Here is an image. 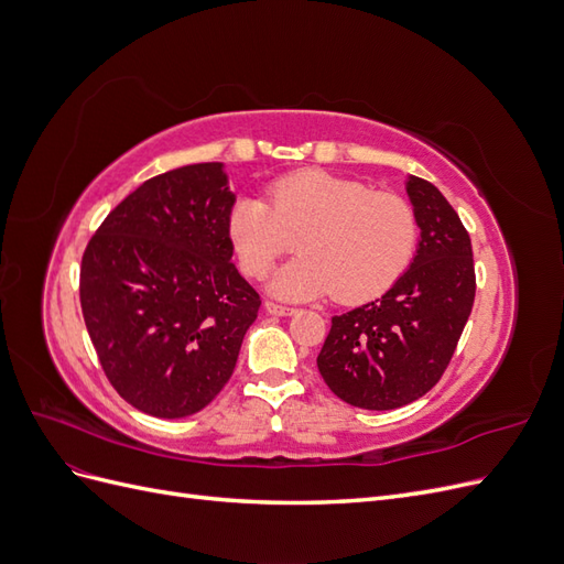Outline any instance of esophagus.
<instances>
[{
    "label": "esophagus",
    "instance_id": "esophagus-1",
    "mask_svg": "<svg viewBox=\"0 0 564 564\" xmlns=\"http://www.w3.org/2000/svg\"><path fill=\"white\" fill-rule=\"evenodd\" d=\"M265 311L270 315H280V317H286V315H294L296 308H289V305H280L275 301H265Z\"/></svg>",
    "mask_w": 564,
    "mask_h": 564
}]
</instances>
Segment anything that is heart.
<instances>
[{
	"label": "heart",
	"mask_w": 564,
	"mask_h": 564,
	"mask_svg": "<svg viewBox=\"0 0 564 564\" xmlns=\"http://www.w3.org/2000/svg\"><path fill=\"white\" fill-rule=\"evenodd\" d=\"M226 228L249 278H263L299 240L303 256L270 282L272 294L292 301L377 299L402 278L419 242L416 212L404 197L319 169L272 181L268 202L240 197Z\"/></svg>",
	"instance_id": "b5f03b06"
}]
</instances>
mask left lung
<instances>
[{
    "mask_svg": "<svg viewBox=\"0 0 564 564\" xmlns=\"http://www.w3.org/2000/svg\"><path fill=\"white\" fill-rule=\"evenodd\" d=\"M421 240L388 292L334 315L317 355L324 383L344 402L386 412L423 398L445 373L475 301L468 230L437 187L409 176Z\"/></svg>",
    "mask_w": 564,
    "mask_h": 564,
    "instance_id": "left-lung-1",
    "label": "left lung"
}]
</instances>
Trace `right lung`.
<instances>
[{"label": "right lung", "mask_w": 564, "mask_h": 564, "mask_svg": "<svg viewBox=\"0 0 564 564\" xmlns=\"http://www.w3.org/2000/svg\"><path fill=\"white\" fill-rule=\"evenodd\" d=\"M232 204L224 164H187L135 187L84 249L79 303L98 362L150 416L207 406L259 315L261 296L230 261Z\"/></svg>", "instance_id": "1"}]
</instances>
